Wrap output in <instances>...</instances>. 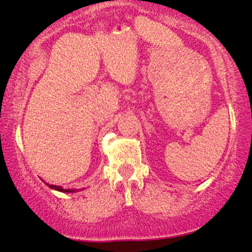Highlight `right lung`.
Returning a JSON list of instances; mask_svg holds the SVG:
<instances>
[{
	"label": "right lung",
	"mask_w": 252,
	"mask_h": 252,
	"mask_svg": "<svg viewBox=\"0 0 252 252\" xmlns=\"http://www.w3.org/2000/svg\"><path fill=\"white\" fill-rule=\"evenodd\" d=\"M50 188H52V189H55V190H58V191H62V192H71V191H73V190H65V189H62L61 187H59V186H50Z\"/></svg>",
	"instance_id": "right-lung-1"
}]
</instances>
